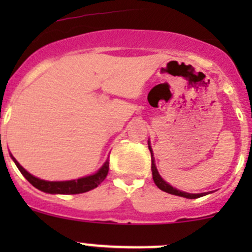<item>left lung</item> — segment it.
Wrapping results in <instances>:
<instances>
[{
    "mask_svg": "<svg viewBox=\"0 0 252 252\" xmlns=\"http://www.w3.org/2000/svg\"><path fill=\"white\" fill-rule=\"evenodd\" d=\"M149 150H150V152H151L152 178H154V182H155V184L157 185V188H159V189L163 190V191L168 192V194L177 195V196H182V197H187V199H197V197L204 196L205 194H189V192L180 191V190L175 189V188L172 187V185H169L168 183L164 182V180L161 178V175L158 174V171H157V168H156V164H155V158H154V155H152V150H151V146H150V142H149Z\"/></svg>",
    "mask_w": 252,
    "mask_h": 252,
    "instance_id": "8db88e82",
    "label": "left lung"
}]
</instances>
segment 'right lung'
<instances>
[{
    "label": "right lung",
    "instance_id": "right-lung-1",
    "mask_svg": "<svg viewBox=\"0 0 252 252\" xmlns=\"http://www.w3.org/2000/svg\"><path fill=\"white\" fill-rule=\"evenodd\" d=\"M12 156V155H11ZM12 159L14 161L18 169L20 171V173L25 177V179L35 187L36 189L41 190L44 192H48V194H63V195H73V194H81V192H86L89 190L95 189L96 187L101 184V183L105 180V178L107 177L108 168H110V162L107 161L103 163V166L96 172L95 174L88 175V177L79 178L75 180H67V182H47V180L39 179V178L34 177L29 173V172L25 171L16 158L12 156Z\"/></svg>",
    "mask_w": 252,
    "mask_h": 252
}]
</instances>
